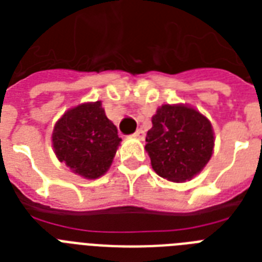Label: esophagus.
Instances as JSON below:
<instances>
[{"mask_svg": "<svg viewBox=\"0 0 262 262\" xmlns=\"http://www.w3.org/2000/svg\"><path fill=\"white\" fill-rule=\"evenodd\" d=\"M135 137H137V139H140V140H143L144 137H145V132L143 130V129H137V130L135 132Z\"/></svg>", "mask_w": 262, "mask_h": 262, "instance_id": "1", "label": "esophagus"}]
</instances>
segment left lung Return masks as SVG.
Segmentation results:
<instances>
[{"label": "left lung", "mask_w": 262, "mask_h": 262, "mask_svg": "<svg viewBox=\"0 0 262 262\" xmlns=\"http://www.w3.org/2000/svg\"><path fill=\"white\" fill-rule=\"evenodd\" d=\"M145 149L156 174L185 182L199 174L213 151L211 122L187 106L164 104L152 117Z\"/></svg>", "instance_id": "left-lung-1"}]
</instances>
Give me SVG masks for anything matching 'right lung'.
<instances>
[{"label": "right lung", "mask_w": 262, "mask_h": 262, "mask_svg": "<svg viewBox=\"0 0 262 262\" xmlns=\"http://www.w3.org/2000/svg\"><path fill=\"white\" fill-rule=\"evenodd\" d=\"M121 139L106 117L102 103H84L67 111L55 123L53 147L59 162L84 178L95 179L108 170Z\"/></svg>", "instance_id": "add662e5"}]
</instances>
